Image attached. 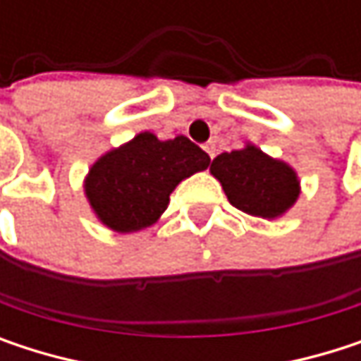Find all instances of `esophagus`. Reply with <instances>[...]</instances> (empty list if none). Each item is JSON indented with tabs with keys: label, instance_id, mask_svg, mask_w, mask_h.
Segmentation results:
<instances>
[{
	"label": "esophagus",
	"instance_id": "esophagus-1",
	"mask_svg": "<svg viewBox=\"0 0 361 361\" xmlns=\"http://www.w3.org/2000/svg\"><path fill=\"white\" fill-rule=\"evenodd\" d=\"M202 148H204V152H207V154H209L211 159L215 157V144H213V142H207V144H204Z\"/></svg>",
	"mask_w": 361,
	"mask_h": 361
}]
</instances>
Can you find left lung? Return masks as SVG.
I'll return each mask as SVG.
<instances>
[{"label": "left lung", "instance_id": "1", "mask_svg": "<svg viewBox=\"0 0 361 361\" xmlns=\"http://www.w3.org/2000/svg\"><path fill=\"white\" fill-rule=\"evenodd\" d=\"M211 176L219 180L230 204L252 217H282L301 194L297 171L255 144L221 152L211 163Z\"/></svg>", "mask_w": 361, "mask_h": 361}]
</instances>
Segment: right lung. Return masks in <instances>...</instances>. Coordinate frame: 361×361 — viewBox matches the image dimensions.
I'll list each match as a JSON object with an SVG mask.
<instances>
[{
  "mask_svg": "<svg viewBox=\"0 0 361 361\" xmlns=\"http://www.w3.org/2000/svg\"><path fill=\"white\" fill-rule=\"evenodd\" d=\"M209 163V154L185 135L163 142L142 131L102 154L83 190L98 221L118 234L140 232L161 219L176 185Z\"/></svg>",
  "mask_w": 361,
  "mask_h": 361,
  "instance_id": "obj_1",
  "label": "right lung"
}]
</instances>
